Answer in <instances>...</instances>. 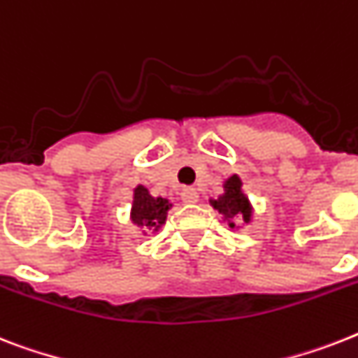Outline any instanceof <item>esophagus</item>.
Listing matches in <instances>:
<instances>
[{
  "mask_svg": "<svg viewBox=\"0 0 358 358\" xmlns=\"http://www.w3.org/2000/svg\"><path fill=\"white\" fill-rule=\"evenodd\" d=\"M184 200L187 202V204H194V202H199V193H196V189L185 187L184 189Z\"/></svg>",
  "mask_w": 358,
  "mask_h": 358,
  "instance_id": "esophagus-1",
  "label": "esophagus"
}]
</instances>
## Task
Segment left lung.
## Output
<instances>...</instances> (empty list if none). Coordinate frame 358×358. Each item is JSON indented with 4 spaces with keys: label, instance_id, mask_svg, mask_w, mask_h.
Here are the masks:
<instances>
[{
    "label": "left lung",
    "instance_id": "1",
    "mask_svg": "<svg viewBox=\"0 0 358 358\" xmlns=\"http://www.w3.org/2000/svg\"><path fill=\"white\" fill-rule=\"evenodd\" d=\"M220 215H224L229 228H235V219H243L248 224L252 220V204L248 196L243 193V180L234 174L224 182V193L219 194V199L209 200Z\"/></svg>",
    "mask_w": 358,
    "mask_h": 358
}]
</instances>
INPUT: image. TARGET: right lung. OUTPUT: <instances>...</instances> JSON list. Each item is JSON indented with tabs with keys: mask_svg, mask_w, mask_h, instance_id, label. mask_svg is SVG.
Listing matches in <instances>:
<instances>
[{
	"mask_svg": "<svg viewBox=\"0 0 358 358\" xmlns=\"http://www.w3.org/2000/svg\"><path fill=\"white\" fill-rule=\"evenodd\" d=\"M171 206L173 204L167 199H164V196H152L145 185H138V187L134 189L130 219L139 228L158 231L165 224L167 211L171 209Z\"/></svg>",
	"mask_w": 358,
	"mask_h": 358,
	"instance_id": "right-lung-1",
	"label": "right lung"
}]
</instances>
